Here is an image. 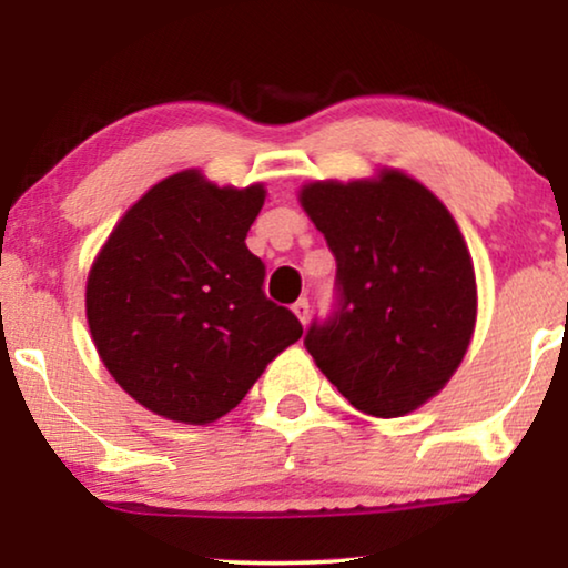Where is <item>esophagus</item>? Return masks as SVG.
<instances>
[{
    "mask_svg": "<svg viewBox=\"0 0 568 568\" xmlns=\"http://www.w3.org/2000/svg\"><path fill=\"white\" fill-rule=\"evenodd\" d=\"M292 313L297 315V321L302 323V325H307L310 323V302L307 300H297L292 305Z\"/></svg>",
    "mask_w": 568,
    "mask_h": 568,
    "instance_id": "34e87169",
    "label": "esophagus"
}]
</instances>
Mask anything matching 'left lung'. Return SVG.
Returning <instances> with one entry per match:
<instances>
[{
	"label": "left lung",
	"mask_w": 568,
	"mask_h": 568,
	"mask_svg": "<svg viewBox=\"0 0 568 568\" xmlns=\"http://www.w3.org/2000/svg\"><path fill=\"white\" fill-rule=\"evenodd\" d=\"M300 204L338 266V310L313 323L307 352L356 410L410 414L449 383L476 331V271L460 227L395 168L305 183Z\"/></svg>",
	"instance_id": "obj_1"
}]
</instances>
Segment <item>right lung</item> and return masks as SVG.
<instances>
[{
    "label": "right lung",
    "instance_id": "right-lung-1",
    "mask_svg": "<svg viewBox=\"0 0 568 568\" xmlns=\"http://www.w3.org/2000/svg\"><path fill=\"white\" fill-rule=\"evenodd\" d=\"M263 201V183L235 189L181 170L121 216L92 261V344L152 414L212 424L300 341V321L266 300V268L245 245Z\"/></svg>",
    "mask_w": 568,
    "mask_h": 568
}]
</instances>
